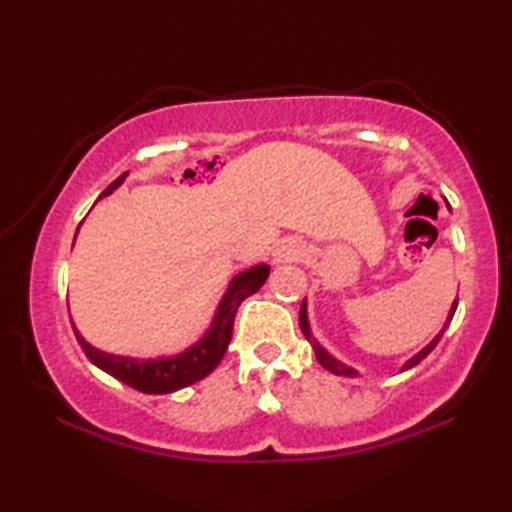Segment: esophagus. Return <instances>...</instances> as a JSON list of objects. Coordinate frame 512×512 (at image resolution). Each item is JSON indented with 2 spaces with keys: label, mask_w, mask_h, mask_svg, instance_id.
<instances>
[{
  "label": "esophagus",
  "mask_w": 512,
  "mask_h": 512,
  "mask_svg": "<svg viewBox=\"0 0 512 512\" xmlns=\"http://www.w3.org/2000/svg\"><path fill=\"white\" fill-rule=\"evenodd\" d=\"M305 253V246L300 244L298 239H282L280 244L273 250V262L275 264H289V262H298V259Z\"/></svg>",
  "instance_id": "esophagus-1"
}]
</instances>
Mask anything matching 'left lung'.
<instances>
[{"mask_svg": "<svg viewBox=\"0 0 512 512\" xmlns=\"http://www.w3.org/2000/svg\"><path fill=\"white\" fill-rule=\"evenodd\" d=\"M456 307H458V300H454L452 307H449V314H447V320H445L443 329H440V332H438L436 336H433L429 345H424V348H422L418 354H413V357H411L409 361H406L404 366L400 368V372L411 370L413 366H418V363H420L424 357H427V354H429L433 348H436L438 341H440V336L445 334V329L449 327V323H452ZM300 329H302V334H305V339L311 343V348H314L316 359H318L320 366L332 372V375H339V377H359V370H354L352 366H345L343 361L332 357V354H329V352L323 348V345H320V343L314 339V334H311V325H309V314H307V300H302V307H300Z\"/></svg>", "mask_w": 512, "mask_h": 512, "instance_id": "obj_1", "label": "left lung"}]
</instances>
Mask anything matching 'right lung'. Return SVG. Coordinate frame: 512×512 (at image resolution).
Instances as JSON below:
<instances>
[{
    "label": "right lung",
    "mask_w": 512,
    "mask_h": 512,
    "mask_svg": "<svg viewBox=\"0 0 512 512\" xmlns=\"http://www.w3.org/2000/svg\"><path fill=\"white\" fill-rule=\"evenodd\" d=\"M126 176L128 171L121 173L115 183H112L106 192L99 196V201L103 196H110L115 192V189L124 183ZM76 235H79V230H76ZM268 273H271V266L257 264L232 277L228 289H225L223 298L219 302V307L214 311L210 327L205 329V334L194 345H189L187 350L171 354V357L137 359V357H124V354L103 352L85 341L83 334L72 323L74 334L81 343L85 357H88L94 366L101 368L103 372H108L110 377L124 381V384H128L140 393H149V395L176 393L180 388H187L196 384V381L205 379L216 366H219V361L223 359V354L228 350L230 339H232V325H235V314L239 305L248 296H253V293L259 291V287L266 282Z\"/></svg>",
    "instance_id": "add662e5"
}]
</instances>
